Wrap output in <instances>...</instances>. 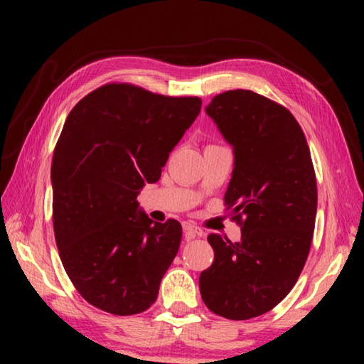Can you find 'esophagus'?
<instances>
[{
    "label": "esophagus",
    "instance_id": "34e87169",
    "mask_svg": "<svg viewBox=\"0 0 364 364\" xmlns=\"http://www.w3.org/2000/svg\"><path fill=\"white\" fill-rule=\"evenodd\" d=\"M183 230H184V234H186V239H194V237L204 236V231H202L200 228L196 226V225L184 223L183 225Z\"/></svg>",
    "mask_w": 364,
    "mask_h": 364
}]
</instances>
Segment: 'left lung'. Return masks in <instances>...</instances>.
Here are the masks:
<instances>
[{
    "instance_id": "8db88e82",
    "label": "left lung",
    "mask_w": 364,
    "mask_h": 364,
    "mask_svg": "<svg viewBox=\"0 0 364 364\" xmlns=\"http://www.w3.org/2000/svg\"><path fill=\"white\" fill-rule=\"evenodd\" d=\"M232 147L225 202L241 223V241L212 232L215 258L199 278L208 310L241 321L269 311L291 292L310 252L316 178L297 120L250 90L215 96L205 107Z\"/></svg>"
}]
</instances>
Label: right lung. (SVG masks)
<instances>
[{
    "mask_svg": "<svg viewBox=\"0 0 364 364\" xmlns=\"http://www.w3.org/2000/svg\"><path fill=\"white\" fill-rule=\"evenodd\" d=\"M200 106L112 83L67 117L51 164L54 236L73 286L100 310L138 315L157 299L181 225L152 221L136 197L159 181Z\"/></svg>",
    "mask_w": 364,
    "mask_h": 364,
    "instance_id": "obj_1",
    "label": "right lung"
}]
</instances>
